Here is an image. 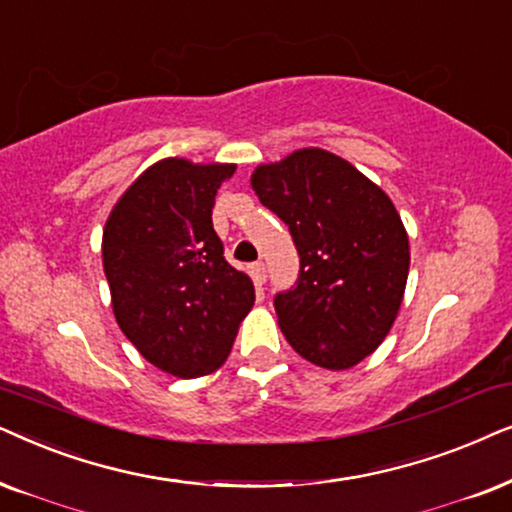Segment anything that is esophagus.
<instances>
[{
  "label": "esophagus",
  "instance_id": "34e87169",
  "mask_svg": "<svg viewBox=\"0 0 512 512\" xmlns=\"http://www.w3.org/2000/svg\"><path fill=\"white\" fill-rule=\"evenodd\" d=\"M248 271H250L252 281H255L262 288L264 281H267V267H264V262H252L250 267H248Z\"/></svg>",
  "mask_w": 512,
  "mask_h": 512
}]
</instances>
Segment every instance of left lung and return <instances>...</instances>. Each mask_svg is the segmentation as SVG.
Returning a JSON list of instances; mask_svg holds the SVG:
<instances>
[{
	"instance_id": "1",
	"label": "left lung",
	"mask_w": 512,
	"mask_h": 512,
	"mask_svg": "<svg viewBox=\"0 0 512 512\" xmlns=\"http://www.w3.org/2000/svg\"><path fill=\"white\" fill-rule=\"evenodd\" d=\"M250 185L288 224L295 288L274 306L285 339L325 370H349L391 330L405 295L410 241L391 199L342 156L309 147L257 166Z\"/></svg>"
}]
</instances>
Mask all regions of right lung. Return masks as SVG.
Masks as SVG:
<instances>
[{
  "label": "right lung",
  "instance_id": "obj_1",
  "mask_svg": "<svg viewBox=\"0 0 512 512\" xmlns=\"http://www.w3.org/2000/svg\"><path fill=\"white\" fill-rule=\"evenodd\" d=\"M234 163L163 159L117 201L102 231V267L121 332L180 379L227 360L255 288L224 260L213 229L217 189Z\"/></svg>",
  "mask_w": 512,
  "mask_h": 512
}]
</instances>
